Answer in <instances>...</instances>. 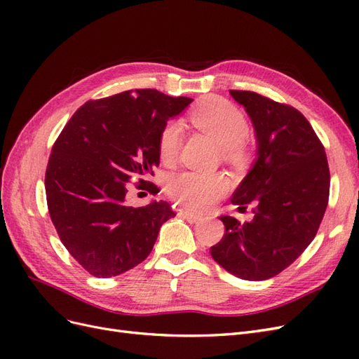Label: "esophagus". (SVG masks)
<instances>
[{
	"label": "esophagus",
	"mask_w": 359,
	"mask_h": 359,
	"mask_svg": "<svg viewBox=\"0 0 359 359\" xmlns=\"http://www.w3.org/2000/svg\"><path fill=\"white\" fill-rule=\"evenodd\" d=\"M182 215H184V219H187L190 223H198L199 220H202V215L194 214L191 211H184Z\"/></svg>",
	"instance_id": "obj_1"
}]
</instances>
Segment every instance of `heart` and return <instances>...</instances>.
Masks as SVG:
<instances>
[{"label": "heart", "instance_id": "b5f03b06", "mask_svg": "<svg viewBox=\"0 0 359 359\" xmlns=\"http://www.w3.org/2000/svg\"><path fill=\"white\" fill-rule=\"evenodd\" d=\"M189 121L210 135L229 161L241 160L245 151L248 123L236 106L223 99H206L189 114ZM182 144V127L178 121H168L161 127L157 139L158 157L163 163H172L178 157ZM229 189L223 175H210L184 170L168 181V193L172 199L191 210H206Z\"/></svg>", "mask_w": 359, "mask_h": 359}]
</instances>
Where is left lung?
Here are the masks:
<instances>
[{
  "mask_svg": "<svg viewBox=\"0 0 359 359\" xmlns=\"http://www.w3.org/2000/svg\"><path fill=\"white\" fill-rule=\"evenodd\" d=\"M256 130L257 160L232 194L253 220L223 215L224 235L210 248L231 274L266 280L301 256L316 236L330 198V168L325 148L298 109L253 91L231 90Z\"/></svg>",
  "mask_w": 359,
  "mask_h": 359,
  "instance_id": "8db88e82",
  "label": "left lung"
}]
</instances>
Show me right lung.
I'll return each mask as SVG.
<instances>
[{
    "instance_id": "obj_1",
    "label": "right lung",
    "mask_w": 359,
    "mask_h": 359,
    "mask_svg": "<svg viewBox=\"0 0 359 359\" xmlns=\"http://www.w3.org/2000/svg\"><path fill=\"white\" fill-rule=\"evenodd\" d=\"M191 102L151 88L88 100L57 137L45 175L48 210L61 243L91 276L139 265L175 217L165 201L133 208L126 196L133 178L156 193L147 178L160 163L158 133Z\"/></svg>"
}]
</instances>
